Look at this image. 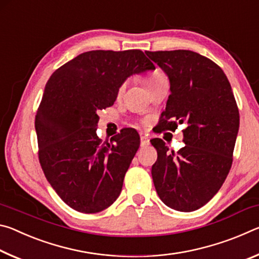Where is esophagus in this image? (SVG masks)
I'll use <instances>...</instances> for the list:
<instances>
[{
    "label": "esophagus",
    "instance_id": "1",
    "mask_svg": "<svg viewBox=\"0 0 259 259\" xmlns=\"http://www.w3.org/2000/svg\"><path fill=\"white\" fill-rule=\"evenodd\" d=\"M140 145H142V146L150 145V139H148L146 136L142 135V136H140Z\"/></svg>",
    "mask_w": 259,
    "mask_h": 259
}]
</instances>
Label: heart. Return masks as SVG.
I'll list each match as a JSON object with an SVG mask.
<instances>
[{"label":"heart","instance_id":"obj_1","mask_svg":"<svg viewBox=\"0 0 259 259\" xmlns=\"http://www.w3.org/2000/svg\"><path fill=\"white\" fill-rule=\"evenodd\" d=\"M164 75L162 73H159V72H156V73H153V74H151V75H148L147 77H145V84H146V87H148L151 84V83H153V82H155L156 80H159V78H161V77H163ZM124 89V84H122L121 87H120V93L122 90Z\"/></svg>","mask_w":259,"mask_h":259}]
</instances>
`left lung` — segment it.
<instances>
[{"label":"left lung","mask_w":259,"mask_h":259,"mask_svg":"<svg viewBox=\"0 0 259 259\" xmlns=\"http://www.w3.org/2000/svg\"><path fill=\"white\" fill-rule=\"evenodd\" d=\"M170 82L159 128L175 130L185 122V146L169 151L160 138L152 177L162 202L178 211H194L219 191L233 162L240 115L229 80L212 60L190 50L145 51Z\"/></svg>","instance_id":"obj_1"}]
</instances>
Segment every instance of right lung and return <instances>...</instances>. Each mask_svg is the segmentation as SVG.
<instances>
[{
	"instance_id": "1",
	"label": "right lung",
	"mask_w": 259,
	"mask_h": 259,
	"mask_svg": "<svg viewBox=\"0 0 259 259\" xmlns=\"http://www.w3.org/2000/svg\"><path fill=\"white\" fill-rule=\"evenodd\" d=\"M153 69L140 50H94L48 80L35 116L38 160L52 188L76 211L99 212L119 198L139 135L126 128L102 143L97 111L112 106L129 76Z\"/></svg>"
}]
</instances>
